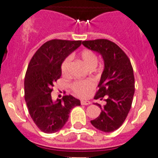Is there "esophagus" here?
I'll return each mask as SVG.
<instances>
[{"mask_svg": "<svg viewBox=\"0 0 158 158\" xmlns=\"http://www.w3.org/2000/svg\"><path fill=\"white\" fill-rule=\"evenodd\" d=\"M91 103L89 101H87V100H81V104L82 105H84V106H88L89 104Z\"/></svg>", "mask_w": 158, "mask_h": 158, "instance_id": "esophagus-1", "label": "esophagus"}]
</instances>
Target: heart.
Wrapping results in <instances>:
<instances>
[{
    "label": "heart",
    "instance_id": "1",
    "mask_svg": "<svg viewBox=\"0 0 158 158\" xmlns=\"http://www.w3.org/2000/svg\"><path fill=\"white\" fill-rule=\"evenodd\" d=\"M80 57L84 63L87 66L91 67L98 64V57L92 51L85 49L80 52ZM69 62H70V57L68 56L63 60L60 66L62 74H66L69 69ZM95 86V82L92 79H87V80H82V81L74 82L72 84V89L76 95L79 97H85L90 93L92 89Z\"/></svg>",
    "mask_w": 158,
    "mask_h": 158
}]
</instances>
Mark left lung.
I'll use <instances>...</instances> for the list:
<instances>
[{
    "label": "left lung",
    "instance_id": "obj_1",
    "mask_svg": "<svg viewBox=\"0 0 158 158\" xmlns=\"http://www.w3.org/2000/svg\"><path fill=\"white\" fill-rule=\"evenodd\" d=\"M88 49L101 55L104 69L98 84L95 99L106 97V103L98 106L102 111L91 124L102 132L110 133L120 128L132 105L135 94V76L130 59L113 42L107 39L84 41Z\"/></svg>",
    "mask_w": 158,
    "mask_h": 158
}]
</instances>
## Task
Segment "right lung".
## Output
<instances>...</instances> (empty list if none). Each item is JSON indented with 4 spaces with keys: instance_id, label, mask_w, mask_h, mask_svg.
Returning <instances> with one entry per match:
<instances>
[{
    "instance_id": "1",
    "label": "right lung",
    "mask_w": 158,
    "mask_h": 158,
    "mask_svg": "<svg viewBox=\"0 0 158 158\" xmlns=\"http://www.w3.org/2000/svg\"><path fill=\"white\" fill-rule=\"evenodd\" d=\"M81 45V41L53 39L45 43L32 57L24 79V98L28 112L43 132L52 134L64 126L72 108L80 101L71 95L53 102L51 93L61 76L63 60Z\"/></svg>"
}]
</instances>
